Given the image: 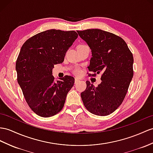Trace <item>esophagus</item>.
<instances>
[{"mask_svg": "<svg viewBox=\"0 0 153 153\" xmlns=\"http://www.w3.org/2000/svg\"><path fill=\"white\" fill-rule=\"evenodd\" d=\"M79 82V80L78 79H76V78L75 79H74V84H77L78 82Z\"/></svg>", "mask_w": 153, "mask_h": 153, "instance_id": "esophagus-1", "label": "esophagus"}]
</instances>
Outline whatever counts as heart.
<instances>
[{"label": "heart", "instance_id": "heart-1", "mask_svg": "<svg viewBox=\"0 0 153 153\" xmlns=\"http://www.w3.org/2000/svg\"><path fill=\"white\" fill-rule=\"evenodd\" d=\"M83 45H79V46H82ZM73 73L75 74L76 75H80V74H81V70L79 68H76L75 69H74L73 70Z\"/></svg>", "mask_w": 153, "mask_h": 153}]
</instances>
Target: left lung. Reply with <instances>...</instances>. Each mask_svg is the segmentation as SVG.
Wrapping results in <instances>:
<instances>
[{
	"instance_id": "left-lung-1",
	"label": "left lung",
	"mask_w": 153,
	"mask_h": 153,
	"mask_svg": "<svg viewBox=\"0 0 153 153\" xmlns=\"http://www.w3.org/2000/svg\"><path fill=\"white\" fill-rule=\"evenodd\" d=\"M76 32L91 50L89 71L92 75L102 73L97 87L86 81L82 100L91 113L110 115L121 105L128 91L134 74L133 55L125 41L112 33L100 29Z\"/></svg>"
}]
</instances>
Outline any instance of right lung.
I'll return each instance as SVG.
<instances>
[{
    "label": "right lung",
    "mask_w": 153,
    "mask_h": 153,
    "mask_svg": "<svg viewBox=\"0 0 153 153\" xmlns=\"http://www.w3.org/2000/svg\"><path fill=\"white\" fill-rule=\"evenodd\" d=\"M77 38L75 31L48 30L29 38L21 48L16 65L18 84L30 108L41 117L59 112L73 86L74 79L71 76L55 82L53 69L64 62Z\"/></svg>",
    "instance_id": "1"
}]
</instances>
